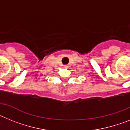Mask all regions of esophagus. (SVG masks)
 <instances>
[{
	"instance_id": "1",
	"label": "esophagus",
	"mask_w": 130,
	"mask_h": 130,
	"mask_svg": "<svg viewBox=\"0 0 130 130\" xmlns=\"http://www.w3.org/2000/svg\"><path fill=\"white\" fill-rule=\"evenodd\" d=\"M68 65H64V67H65V68H68Z\"/></svg>"
}]
</instances>
